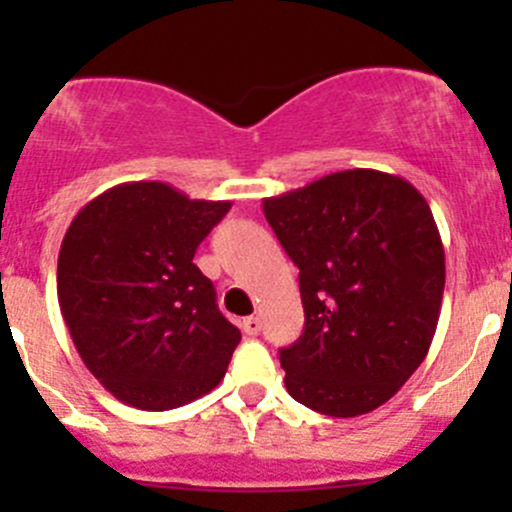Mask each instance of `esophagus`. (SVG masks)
I'll return each mask as SVG.
<instances>
[{
    "label": "esophagus",
    "mask_w": 512,
    "mask_h": 512,
    "mask_svg": "<svg viewBox=\"0 0 512 512\" xmlns=\"http://www.w3.org/2000/svg\"><path fill=\"white\" fill-rule=\"evenodd\" d=\"M260 319L257 317H245L242 319V332L247 334V337H257V334H260Z\"/></svg>",
    "instance_id": "34e87169"
}]
</instances>
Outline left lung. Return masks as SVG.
<instances>
[{
	"mask_svg": "<svg viewBox=\"0 0 512 512\" xmlns=\"http://www.w3.org/2000/svg\"><path fill=\"white\" fill-rule=\"evenodd\" d=\"M262 210L299 267L304 332L280 349L289 396L337 418L379 409L426 359L441 314L446 255L426 198L354 168Z\"/></svg>",
	"mask_w": 512,
	"mask_h": 512,
	"instance_id": "8db88e82",
	"label": "left lung"
}]
</instances>
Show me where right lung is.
<instances>
[{"label": "right lung", "instance_id": "obj_1", "mask_svg": "<svg viewBox=\"0 0 512 512\" xmlns=\"http://www.w3.org/2000/svg\"><path fill=\"white\" fill-rule=\"evenodd\" d=\"M230 200H190L158 180L86 203L59 252L56 292L86 369L118 401L168 411L225 376L240 329L220 314L195 250Z\"/></svg>", "mask_w": 512, "mask_h": 512}]
</instances>
